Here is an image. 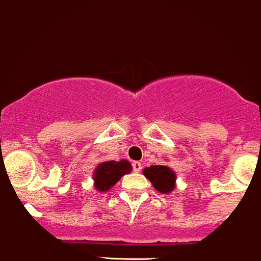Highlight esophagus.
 <instances>
[{"label": "esophagus", "instance_id": "1", "mask_svg": "<svg viewBox=\"0 0 261 261\" xmlns=\"http://www.w3.org/2000/svg\"><path fill=\"white\" fill-rule=\"evenodd\" d=\"M141 168H142L141 163L137 162V161L133 162V170H134V172H140V171H141Z\"/></svg>", "mask_w": 261, "mask_h": 261}]
</instances>
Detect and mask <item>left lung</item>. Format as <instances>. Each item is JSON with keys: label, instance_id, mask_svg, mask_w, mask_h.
<instances>
[{"label": "left lung", "instance_id": "1", "mask_svg": "<svg viewBox=\"0 0 261 261\" xmlns=\"http://www.w3.org/2000/svg\"><path fill=\"white\" fill-rule=\"evenodd\" d=\"M144 176L161 193H171L176 187V173L167 166H150L144 170Z\"/></svg>", "mask_w": 261, "mask_h": 261}]
</instances>
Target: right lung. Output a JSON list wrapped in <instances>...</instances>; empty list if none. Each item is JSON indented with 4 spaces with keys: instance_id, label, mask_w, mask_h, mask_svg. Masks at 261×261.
<instances>
[{
    "instance_id": "obj_1",
    "label": "right lung",
    "mask_w": 261,
    "mask_h": 261,
    "mask_svg": "<svg viewBox=\"0 0 261 261\" xmlns=\"http://www.w3.org/2000/svg\"><path fill=\"white\" fill-rule=\"evenodd\" d=\"M133 171V166L126 160L99 163L94 171V187L98 192H108L125 174Z\"/></svg>"
}]
</instances>
